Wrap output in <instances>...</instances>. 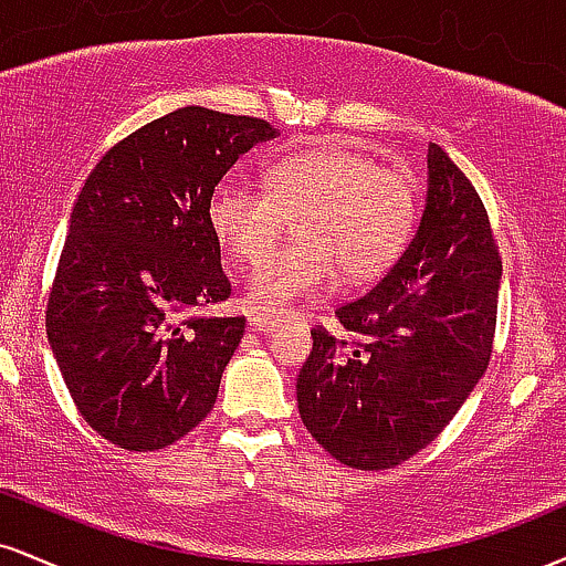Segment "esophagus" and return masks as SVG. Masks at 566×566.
<instances>
[{
    "label": "esophagus",
    "mask_w": 566,
    "mask_h": 566,
    "mask_svg": "<svg viewBox=\"0 0 566 566\" xmlns=\"http://www.w3.org/2000/svg\"><path fill=\"white\" fill-rule=\"evenodd\" d=\"M279 322H282V319H274V316L252 314L250 316V329H255V333H271V329L279 327Z\"/></svg>",
    "instance_id": "esophagus-1"
}]
</instances>
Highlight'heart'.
I'll list each match as a JSON object with an SVG mask.
<instances>
[{"label": "heart", "instance_id": "obj_1", "mask_svg": "<svg viewBox=\"0 0 566 566\" xmlns=\"http://www.w3.org/2000/svg\"><path fill=\"white\" fill-rule=\"evenodd\" d=\"M418 205V184L407 170L324 140L265 167L263 191L220 180L207 199V226L231 258L255 263L293 220L296 242L265 259L247 284L252 308L287 314L340 274L348 284L380 276L412 239Z\"/></svg>", "mask_w": 566, "mask_h": 566}]
</instances>
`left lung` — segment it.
Masks as SVG:
<instances>
[{"label":"left lung","instance_id":"8db88e82","mask_svg":"<svg viewBox=\"0 0 566 566\" xmlns=\"http://www.w3.org/2000/svg\"><path fill=\"white\" fill-rule=\"evenodd\" d=\"M503 265L476 188L428 143L418 231L367 295L311 329L297 375L303 426L348 469L405 463L444 431L492 356Z\"/></svg>","mask_w":566,"mask_h":566}]
</instances>
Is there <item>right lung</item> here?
Masks as SVG:
<instances>
[{"label":"right lung","instance_id":"add662e5","mask_svg":"<svg viewBox=\"0 0 566 566\" xmlns=\"http://www.w3.org/2000/svg\"><path fill=\"white\" fill-rule=\"evenodd\" d=\"M276 129L186 106L103 154L82 186L48 297V337L76 409L129 452L186 437L218 399L244 316L231 295L207 199L233 161Z\"/></svg>","mask_w":566,"mask_h":566}]
</instances>
